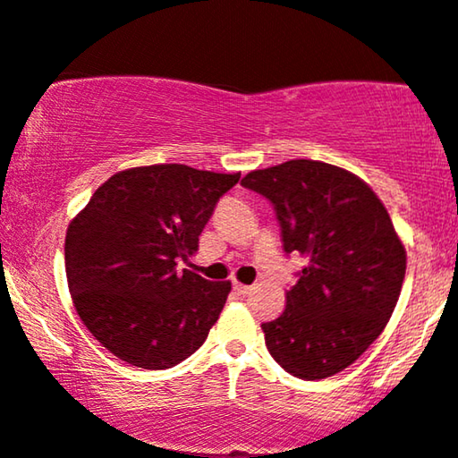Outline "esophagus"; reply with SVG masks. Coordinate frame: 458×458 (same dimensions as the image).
Here are the masks:
<instances>
[{
  "instance_id": "obj_1",
  "label": "esophagus",
  "mask_w": 458,
  "mask_h": 458,
  "mask_svg": "<svg viewBox=\"0 0 458 458\" xmlns=\"http://www.w3.org/2000/svg\"><path fill=\"white\" fill-rule=\"evenodd\" d=\"M234 289L239 293H242V296H247L249 292H251V285H242V283H239V281H234Z\"/></svg>"
}]
</instances>
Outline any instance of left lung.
I'll return each instance as SVG.
<instances>
[{"label":"left lung","instance_id":"8db88e82","mask_svg":"<svg viewBox=\"0 0 458 458\" xmlns=\"http://www.w3.org/2000/svg\"><path fill=\"white\" fill-rule=\"evenodd\" d=\"M241 183L272 200L283 247L309 262L285 310L262 323L270 355L302 380L343 372L383 334L402 293L406 245L389 211L361 177L321 160H287Z\"/></svg>","mask_w":458,"mask_h":458}]
</instances>
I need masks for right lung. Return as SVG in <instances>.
Masks as SVG:
<instances>
[{"instance_id": "right-lung-1", "label": "right lung", "mask_w": 458, "mask_h": 458, "mask_svg": "<svg viewBox=\"0 0 458 458\" xmlns=\"http://www.w3.org/2000/svg\"><path fill=\"white\" fill-rule=\"evenodd\" d=\"M241 173L149 165L118 171L67 225L65 272L86 329L131 366L166 369L216 326L233 283L177 262L199 251L219 196Z\"/></svg>"}]
</instances>
